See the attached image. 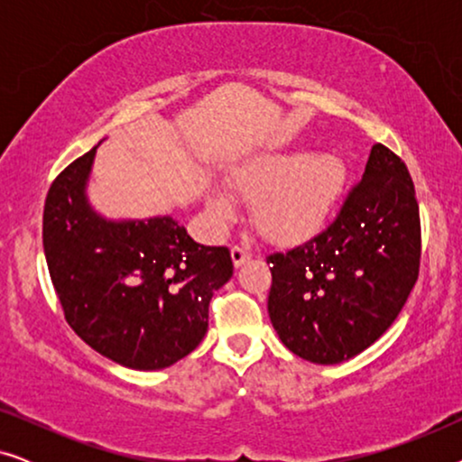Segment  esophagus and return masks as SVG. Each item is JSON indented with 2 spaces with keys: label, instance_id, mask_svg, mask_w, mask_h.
Wrapping results in <instances>:
<instances>
[{
  "label": "esophagus",
  "instance_id": "1",
  "mask_svg": "<svg viewBox=\"0 0 462 462\" xmlns=\"http://www.w3.org/2000/svg\"><path fill=\"white\" fill-rule=\"evenodd\" d=\"M250 250L245 248V245H233L231 248V258H233V264H236V267H242V264L245 263V261H250Z\"/></svg>",
  "mask_w": 462,
  "mask_h": 462
}]
</instances>
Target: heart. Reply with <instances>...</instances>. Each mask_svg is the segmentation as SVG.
Wrapping results in <instances>:
<instances>
[{"label":"heart","instance_id":"1","mask_svg":"<svg viewBox=\"0 0 462 462\" xmlns=\"http://www.w3.org/2000/svg\"><path fill=\"white\" fill-rule=\"evenodd\" d=\"M346 182L345 162L334 153L282 151L261 155L233 174V187L254 204L258 231L271 242L300 244L318 236L337 208ZM217 217H233L231 199L210 195Z\"/></svg>","mask_w":462,"mask_h":462}]
</instances>
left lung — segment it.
<instances>
[{
  "label": "left lung",
  "mask_w": 462,
  "mask_h": 462,
  "mask_svg": "<svg viewBox=\"0 0 462 462\" xmlns=\"http://www.w3.org/2000/svg\"><path fill=\"white\" fill-rule=\"evenodd\" d=\"M267 263L271 324L294 356L330 365L368 349L419 280L420 217L406 163L374 144L328 229Z\"/></svg>",
  "instance_id": "left-lung-1"
}]
</instances>
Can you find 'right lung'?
I'll return each mask as SVG.
<instances>
[{
    "mask_svg": "<svg viewBox=\"0 0 462 462\" xmlns=\"http://www.w3.org/2000/svg\"><path fill=\"white\" fill-rule=\"evenodd\" d=\"M97 147L56 176L43 206V252L67 324L100 356L168 368L208 332L214 292L233 275L225 245H201L172 217L106 220L88 204Z\"/></svg>",
    "mask_w": 462,
    "mask_h": 462,
    "instance_id": "1",
    "label": "right lung"
}]
</instances>
